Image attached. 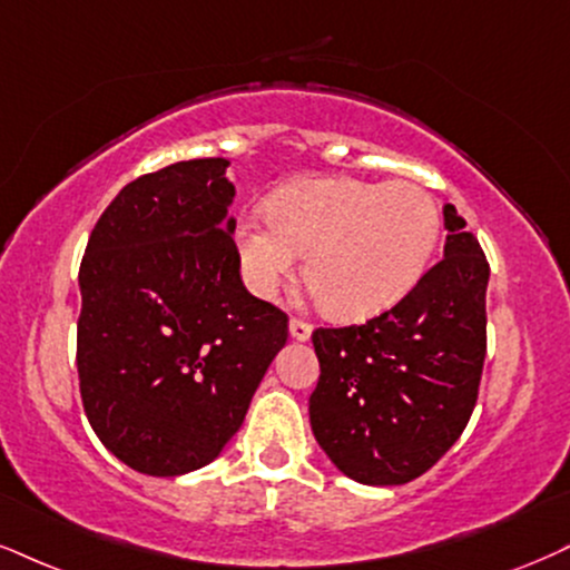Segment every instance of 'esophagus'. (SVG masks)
Here are the masks:
<instances>
[{
  "label": "esophagus",
  "mask_w": 570,
  "mask_h": 570,
  "mask_svg": "<svg viewBox=\"0 0 570 570\" xmlns=\"http://www.w3.org/2000/svg\"><path fill=\"white\" fill-rule=\"evenodd\" d=\"M291 335L296 341H308V338H312V325H308V322H304V320L293 317L291 320Z\"/></svg>",
  "instance_id": "34e87169"
}]
</instances>
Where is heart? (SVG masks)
I'll list each match as a JSON object with an SVG mask.
<instances>
[{
  "mask_svg": "<svg viewBox=\"0 0 570 570\" xmlns=\"http://www.w3.org/2000/svg\"><path fill=\"white\" fill-rule=\"evenodd\" d=\"M441 237L433 195L412 181L312 177L279 187L237 229L243 274L269 298L298 272L338 317H370L417 285Z\"/></svg>",
  "mask_w": 570,
  "mask_h": 570,
  "instance_id": "1",
  "label": "heart"
}]
</instances>
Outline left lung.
<instances>
[{
	"label": "left lung",
	"mask_w": 570,
	"mask_h": 570,
	"mask_svg": "<svg viewBox=\"0 0 570 570\" xmlns=\"http://www.w3.org/2000/svg\"><path fill=\"white\" fill-rule=\"evenodd\" d=\"M444 227V258L396 306L364 325L312 333L314 439L343 475L370 487H399L431 470L479 399L489 262L452 203Z\"/></svg>",
	"instance_id": "8db88e82"
}]
</instances>
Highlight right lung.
<instances>
[{
    "label": "right lung",
    "instance_id": "obj_1",
    "mask_svg": "<svg viewBox=\"0 0 570 570\" xmlns=\"http://www.w3.org/2000/svg\"><path fill=\"white\" fill-rule=\"evenodd\" d=\"M227 166L179 160L129 181L81 258L83 412L145 475L214 462L287 341V314L243 285Z\"/></svg>",
    "mask_w": 570,
    "mask_h": 570
}]
</instances>
